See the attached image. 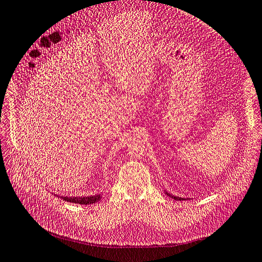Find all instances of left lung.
<instances>
[{
	"label": "left lung",
	"instance_id": "1",
	"mask_svg": "<svg viewBox=\"0 0 262 262\" xmlns=\"http://www.w3.org/2000/svg\"><path fill=\"white\" fill-rule=\"evenodd\" d=\"M165 194L167 195V196H169V197H171V199H173V200H176V201H184L185 199L184 197H179V196H175V195H172V194H170V193H168V191H166L165 190ZM186 200H188V199H186Z\"/></svg>",
	"mask_w": 262,
	"mask_h": 262
}]
</instances>
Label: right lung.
Segmentation results:
<instances>
[{"label": "right lung", "instance_id": "right-lung-1", "mask_svg": "<svg viewBox=\"0 0 262 262\" xmlns=\"http://www.w3.org/2000/svg\"><path fill=\"white\" fill-rule=\"evenodd\" d=\"M58 197H60L65 202H71V203H75V204H83V205H87V204H93V203H96L102 199V194H96V195H91V196H59L56 195Z\"/></svg>", "mask_w": 262, "mask_h": 262}]
</instances>
